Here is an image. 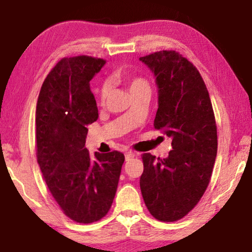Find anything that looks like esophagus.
Instances as JSON below:
<instances>
[{
    "label": "esophagus",
    "instance_id": "esophagus-1",
    "mask_svg": "<svg viewBox=\"0 0 252 252\" xmlns=\"http://www.w3.org/2000/svg\"><path fill=\"white\" fill-rule=\"evenodd\" d=\"M124 157H126V160L128 161L130 159H132L133 157H136V153L132 152V151H128V152H126V154H124Z\"/></svg>",
    "mask_w": 252,
    "mask_h": 252
}]
</instances>
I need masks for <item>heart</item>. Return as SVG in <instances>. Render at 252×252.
<instances>
[{"instance_id": "obj_1", "label": "heart", "mask_w": 252, "mask_h": 252, "mask_svg": "<svg viewBox=\"0 0 252 252\" xmlns=\"http://www.w3.org/2000/svg\"><path fill=\"white\" fill-rule=\"evenodd\" d=\"M121 79L123 80V83L126 84V86L129 87L130 93H135L137 91H140V90H150V84L146 79L142 78V77H135V76H122ZM109 85L108 84H105L100 87V100L101 102H105L107 96L109 94Z\"/></svg>"}]
</instances>
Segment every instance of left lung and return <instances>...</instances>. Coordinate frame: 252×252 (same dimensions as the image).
<instances>
[{"instance_id": "8db88e82", "label": "left lung", "mask_w": 252, "mask_h": 252, "mask_svg": "<svg viewBox=\"0 0 252 252\" xmlns=\"http://www.w3.org/2000/svg\"><path fill=\"white\" fill-rule=\"evenodd\" d=\"M156 77L154 128L172 139L168 157L143 154L139 184L150 213L160 221L187 216L205 192L218 151L217 126L205 83L192 63L174 50L139 59Z\"/></svg>"}]
</instances>
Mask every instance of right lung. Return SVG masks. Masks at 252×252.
Instances as JSON below:
<instances>
[{
  "label": "right lung",
  "mask_w": 252,
  "mask_h": 252,
  "mask_svg": "<svg viewBox=\"0 0 252 252\" xmlns=\"http://www.w3.org/2000/svg\"><path fill=\"white\" fill-rule=\"evenodd\" d=\"M106 61L65 58L46 77L36 102V158L47 187L63 213L91 223L108 213L115 197L123 153L90 156L87 126L98 120L90 80Z\"/></svg>",
  "instance_id": "obj_1"
}]
</instances>
